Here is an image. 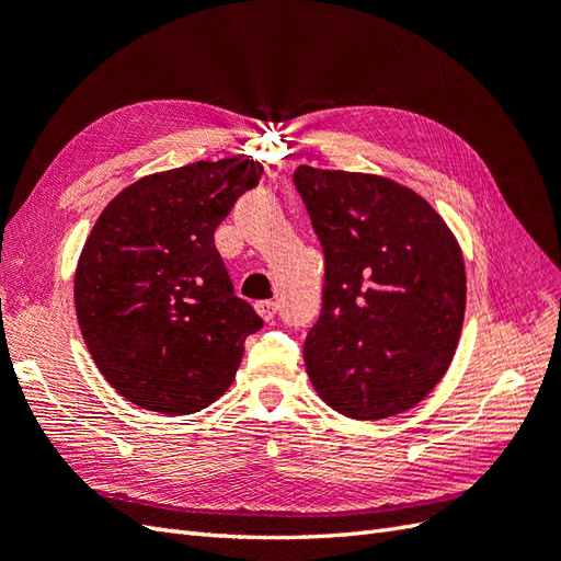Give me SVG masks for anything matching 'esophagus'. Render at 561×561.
I'll use <instances>...</instances> for the list:
<instances>
[{
	"mask_svg": "<svg viewBox=\"0 0 561 561\" xmlns=\"http://www.w3.org/2000/svg\"><path fill=\"white\" fill-rule=\"evenodd\" d=\"M255 311L260 313V318L272 320L274 316H277V304H274V301H257Z\"/></svg>",
	"mask_w": 561,
	"mask_h": 561,
	"instance_id": "34e87169",
	"label": "esophagus"
}]
</instances>
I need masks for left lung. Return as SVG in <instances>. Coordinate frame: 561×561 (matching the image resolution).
Returning <instances> with one entry per match:
<instances>
[{"label": "left lung", "instance_id": "1", "mask_svg": "<svg viewBox=\"0 0 561 561\" xmlns=\"http://www.w3.org/2000/svg\"><path fill=\"white\" fill-rule=\"evenodd\" d=\"M325 253L323 311L304 342L316 392L350 420L420 404L446 376L465 318V262L428 202L390 178L299 165Z\"/></svg>", "mask_w": 561, "mask_h": 561}]
</instances>
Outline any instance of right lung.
Masks as SVG:
<instances>
[{
  "instance_id": "add662e5",
  "label": "right lung",
  "mask_w": 561,
  "mask_h": 561,
  "mask_svg": "<svg viewBox=\"0 0 561 561\" xmlns=\"http://www.w3.org/2000/svg\"><path fill=\"white\" fill-rule=\"evenodd\" d=\"M253 159L151 173L115 195L75 272L83 342L125 400L193 414L221 398L262 318L238 299L214 231L260 183Z\"/></svg>"
}]
</instances>
